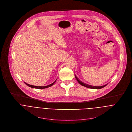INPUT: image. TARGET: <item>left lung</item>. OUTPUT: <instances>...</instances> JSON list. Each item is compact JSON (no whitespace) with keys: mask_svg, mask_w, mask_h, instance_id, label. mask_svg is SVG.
Segmentation results:
<instances>
[{"mask_svg":"<svg viewBox=\"0 0 132 132\" xmlns=\"http://www.w3.org/2000/svg\"><path fill=\"white\" fill-rule=\"evenodd\" d=\"M75 77L76 79L77 80V81L78 82V83L81 84V85L84 86V87H87V88H91V89H101V88H102L104 87H105L108 83L104 85H103V86H92V85H88V84H87L83 82H82L81 81H80L79 80V79L77 77V76L75 75Z\"/></svg>","mask_w":132,"mask_h":132,"instance_id":"1","label":"left lung"}]
</instances>
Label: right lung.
I'll list each match as a JSON object with an SVG mask.
<instances>
[{"label":"right lung","instance_id":"obj_1","mask_svg":"<svg viewBox=\"0 0 132 132\" xmlns=\"http://www.w3.org/2000/svg\"><path fill=\"white\" fill-rule=\"evenodd\" d=\"M57 80V79H56ZM56 80L53 82V83H51V84H50V85H47V86H34V85H30V84H27V83H25V82H24V83L27 85V86H28L29 87H31V88H37V89H44V88H48V87H51V86H52L55 83V82H56Z\"/></svg>","mask_w":132,"mask_h":132}]
</instances>
